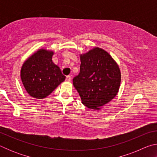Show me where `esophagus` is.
Masks as SVG:
<instances>
[{
	"instance_id": "1",
	"label": "esophagus",
	"mask_w": 157,
	"mask_h": 157,
	"mask_svg": "<svg viewBox=\"0 0 157 157\" xmlns=\"http://www.w3.org/2000/svg\"><path fill=\"white\" fill-rule=\"evenodd\" d=\"M71 80V77L70 75H68L66 77V82H70Z\"/></svg>"
}]
</instances>
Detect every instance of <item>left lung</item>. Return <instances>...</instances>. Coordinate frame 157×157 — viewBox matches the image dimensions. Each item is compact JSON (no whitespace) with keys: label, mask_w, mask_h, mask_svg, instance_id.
<instances>
[{"label":"left lung","mask_w":157,"mask_h":157,"mask_svg":"<svg viewBox=\"0 0 157 157\" xmlns=\"http://www.w3.org/2000/svg\"><path fill=\"white\" fill-rule=\"evenodd\" d=\"M80 71L73 79L82 104L95 110L115 98L121 84V71L107 52L100 48L80 55Z\"/></svg>","instance_id":"obj_1"}]
</instances>
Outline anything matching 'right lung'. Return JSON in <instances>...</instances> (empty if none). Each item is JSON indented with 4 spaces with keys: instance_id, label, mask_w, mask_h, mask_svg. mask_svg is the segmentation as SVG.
Returning <instances> with one entry per match:
<instances>
[{
    "instance_id": "1",
    "label": "right lung",
    "mask_w": 157,
    "mask_h": 157,
    "mask_svg": "<svg viewBox=\"0 0 157 157\" xmlns=\"http://www.w3.org/2000/svg\"><path fill=\"white\" fill-rule=\"evenodd\" d=\"M54 52L40 49L25 61L21 70V78L29 95L36 99L49 95L65 80L59 66L52 61Z\"/></svg>"
}]
</instances>
